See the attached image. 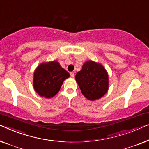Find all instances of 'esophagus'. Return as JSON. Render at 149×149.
<instances>
[{"label":"esophagus","mask_w":149,"mask_h":149,"mask_svg":"<svg viewBox=\"0 0 149 149\" xmlns=\"http://www.w3.org/2000/svg\"><path fill=\"white\" fill-rule=\"evenodd\" d=\"M70 75H71V76H72V77H74V75H75L74 72H70Z\"/></svg>","instance_id":"obj_1"}]
</instances>
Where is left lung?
<instances>
[{"label": "left lung", "instance_id": "obj_1", "mask_svg": "<svg viewBox=\"0 0 149 149\" xmlns=\"http://www.w3.org/2000/svg\"><path fill=\"white\" fill-rule=\"evenodd\" d=\"M75 81L82 95L91 101L99 99L107 93L109 75L99 63L89 60L75 75Z\"/></svg>", "mask_w": 149, "mask_h": 149}]
</instances>
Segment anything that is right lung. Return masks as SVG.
<instances>
[{
    "label": "right lung",
    "instance_id": "add662e5",
    "mask_svg": "<svg viewBox=\"0 0 149 149\" xmlns=\"http://www.w3.org/2000/svg\"><path fill=\"white\" fill-rule=\"evenodd\" d=\"M69 77L70 74L57 61L42 63L33 73V88L40 96L51 98L58 93L64 80Z\"/></svg>",
    "mask_w": 149,
    "mask_h": 149
}]
</instances>
